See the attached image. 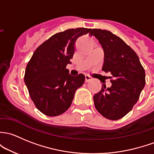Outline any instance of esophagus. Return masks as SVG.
<instances>
[{"instance_id":"1","label":"esophagus","mask_w":154,"mask_h":154,"mask_svg":"<svg viewBox=\"0 0 154 154\" xmlns=\"http://www.w3.org/2000/svg\"><path fill=\"white\" fill-rule=\"evenodd\" d=\"M91 80H92L91 77H90V76H88V75H85V82H88L91 81Z\"/></svg>"}]
</instances>
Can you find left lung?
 Wrapping results in <instances>:
<instances>
[{"instance_id": "left-lung-1", "label": "left lung", "mask_w": 154, "mask_h": 154, "mask_svg": "<svg viewBox=\"0 0 154 154\" xmlns=\"http://www.w3.org/2000/svg\"><path fill=\"white\" fill-rule=\"evenodd\" d=\"M90 35L97 39L104 51L102 70L112 75L111 86L102 85L94 96L95 108L104 117L117 120L138 101L145 85V69L135 51L112 32L94 29Z\"/></svg>"}]
</instances>
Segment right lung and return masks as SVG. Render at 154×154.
<instances>
[{"instance_id": "right-lung-1", "label": "right lung", "mask_w": 154, "mask_h": 154, "mask_svg": "<svg viewBox=\"0 0 154 154\" xmlns=\"http://www.w3.org/2000/svg\"><path fill=\"white\" fill-rule=\"evenodd\" d=\"M91 30L71 29L55 34L35 50L29 61L24 82L35 106L45 115L63 114L76 91L83 85L85 76L70 75L66 66L71 63L77 39Z\"/></svg>"}]
</instances>
